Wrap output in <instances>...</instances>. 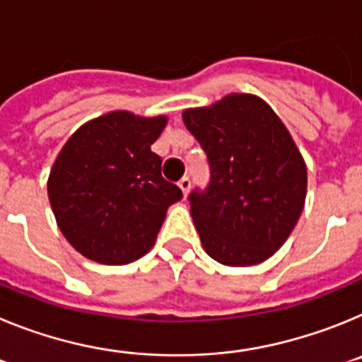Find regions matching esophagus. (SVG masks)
Segmentation results:
<instances>
[{
  "mask_svg": "<svg viewBox=\"0 0 362 362\" xmlns=\"http://www.w3.org/2000/svg\"><path fill=\"white\" fill-rule=\"evenodd\" d=\"M177 185H179V188H181V192H183V196L187 197L188 190H190V177H183Z\"/></svg>",
  "mask_w": 362,
  "mask_h": 362,
  "instance_id": "esophagus-1",
  "label": "esophagus"
}]
</instances>
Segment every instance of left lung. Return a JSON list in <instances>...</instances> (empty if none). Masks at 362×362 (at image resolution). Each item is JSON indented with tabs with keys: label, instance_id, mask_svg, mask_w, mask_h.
Masks as SVG:
<instances>
[{
	"label": "left lung",
	"instance_id": "1",
	"mask_svg": "<svg viewBox=\"0 0 362 362\" xmlns=\"http://www.w3.org/2000/svg\"><path fill=\"white\" fill-rule=\"evenodd\" d=\"M206 153L210 181L188 196L204 252L226 267L276 254L299 221L306 165L292 136L263 99L230 94L183 112Z\"/></svg>",
	"mask_w": 362,
	"mask_h": 362
}]
</instances>
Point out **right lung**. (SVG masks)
Here are the masks:
<instances>
[{
    "instance_id": "1",
    "label": "right lung",
    "mask_w": 362,
    "mask_h": 362,
    "mask_svg": "<svg viewBox=\"0 0 362 362\" xmlns=\"http://www.w3.org/2000/svg\"><path fill=\"white\" fill-rule=\"evenodd\" d=\"M166 117L110 112L83 124L57 156L49 199L66 241L101 264H127L152 248L166 210L183 197L150 150Z\"/></svg>"
}]
</instances>
